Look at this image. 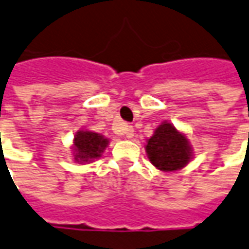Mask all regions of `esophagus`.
Here are the masks:
<instances>
[{"label": "esophagus", "mask_w": 249, "mask_h": 249, "mask_svg": "<svg viewBox=\"0 0 249 249\" xmlns=\"http://www.w3.org/2000/svg\"><path fill=\"white\" fill-rule=\"evenodd\" d=\"M124 135H126V138L131 139L134 137V128L133 126H126L124 128Z\"/></svg>", "instance_id": "1"}]
</instances>
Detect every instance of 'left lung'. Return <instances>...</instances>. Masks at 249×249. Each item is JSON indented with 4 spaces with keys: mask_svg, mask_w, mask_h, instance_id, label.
Here are the masks:
<instances>
[{
    "mask_svg": "<svg viewBox=\"0 0 249 249\" xmlns=\"http://www.w3.org/2000/svg\"><path fill=\"white\" fill-rule=\"evenodd\" d=\"M146 153L150 162L163 172L179 170L192 158L188 138L167 122L158 126L153 137L147 139Z\"/></svg>",
    "mask_w": 249,
    "mask_h": 249,
    "instance_id": "1",
    "label": "left lung"
}]
</instances>
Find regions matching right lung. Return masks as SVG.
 Returning a JSON list of instances; mask_svg holds the SVG:
<instances>
[{
  "label": "right lung",
  "mask_w": 249,
  "mask_h": 249,
  "mask_svg": "<svg viewBox=\"0 0 249 249\" xmlns=\"http://www.w3.org/2000/svg\"><path fill=\"white\" fill-rule=\"evenodd\" d=\"M108 139L92 131H77L73 141V154L77 162H91L102 157Z\"/></svg>",
  "instance_id": "right-lung-1"
}]
</instances>
